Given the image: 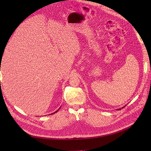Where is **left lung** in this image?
I'll use <instances>...</instances> for the list:
<instances>
[{
	"label": "left lung",
	"instance_id": "obj_1",
	"mask_svg": "<svg viewBox=\"0 0 151 151\" xmlns=\"http://www.w3.org/2000/svg\"><path fill=\"white\" fill-rule=\"evenodd\" d=\"M125 106H123V107H122V108H124ZM120 109H121V108H120V109H118V110H120Z\"/></svg>",
	"mask_w": 151,
	"mask_h": 151
}]
</instances>
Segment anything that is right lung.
<instances>
[{
  "mask_svg": "<svg viewBox=\"0 0 151 151\" xmlns=\"http://www.w3.org/2000/svg\"><path fill=\"white\" fill-rule=\"evenodd\" d=\"M60 108H59V109H60ZM58 110H57V111H56L55 112H54V113H51V114H54V113H57V111H58ZM51 114H50V115H51Z\"/></svg>",
  "mask_w": 151,
  "mask_h": 151,
  "instance_id": "obj_1",
  "label": "right lung"
}]
</instances>
